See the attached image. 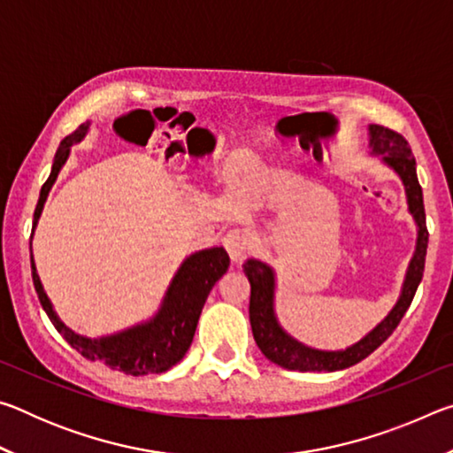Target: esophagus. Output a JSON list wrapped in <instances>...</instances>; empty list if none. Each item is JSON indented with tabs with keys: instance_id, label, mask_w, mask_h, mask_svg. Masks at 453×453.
I'll use <instances>...</instances> for the list:
<instances>
[{
	"instance_id": "obj_1",
	"label": "esophagus",
	"mask_w": 453,
	"mask_h": 453,
	"mask_svg": "<svg viewBox=\"0 0 453 453\" xmlns=\"http://www.w3.org/2000/svg\"><path fill=\"white\" fill-rule=\"evenodd\" d=\"M221 243H224V248L227 250V254L234 259V262H240V259H243L245 251L250 250V240L240 232V229H232V232H227L224 235V240H221Z\"/></svg>"
}]
</instances>
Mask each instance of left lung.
<instances>
[{"instance_id": "obj_1", "label": "left lung", "mask_w": 453, "mask_h": 453, "mask_svg": "<svg viewBox=\"0 0 453 453\" xmlns=\"http://www.w3.org/2000/svg\"><path fill=\"white\" fill-rule=\"evenodd\" d=\"M370 148L375 156H381L392 170L400 175L408 196L410 213L418 226V243L416 254H413L405 281L402 288V296L394 310L375 326L370 334L362 337L354 346L340 351H321L303 346L294 337H289L278 324L273 311V289H275V273L270 265L257 259H248L243 264V272L248 275L251 296H250V324L254 332V340L262 354L270 362L278 364L286 370L296 372H335L346 370L349 365L362 362L372 351L378 349L394 329L400 326L403 313L408 311L410 303L416 296V289L424 278L426 251H427V227H426V211H424V194L416 173V159L411 156L410 143L405 142L402 134L394 129L383 127L378 124L370 126Z\"/></svg>"}]
</instances>
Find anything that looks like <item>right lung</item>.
<instances>
[{
  "label": "right lung",
  "mask_w": 453,
  "mask_h": 453,
  "mask_svg": "<svg viewBox=\"0 0 453 453\" xmlns=\"http://www.w3.org/2000/svg\"><path fill=\"white\" fill-rule=\"evenodd\" d=\"M88 129L89 124H81L73 134L67 135L59 143L56 157H53L51 173L48 181L42 186L40 199H37L34 211V229L42 216L43 203L48 199L53 181L58 180L59 170L67 162V157H70V148L86 137ZM227 267L229 256L224 248L196 251V254H191L181 264L178 273L173 275L162 302V308L150 321L129 327L126 332L99 337V340H89V337L72 332L70 327L64 326V321H59L51 308V302L45 296L32 256V278L37 297H40L42 308L48 313V318L56 326L58 332L89 362H102L107 367H111V370L124 372L127 375L162 373L186 356L191 340H194L203 303L208 300L211 288L216 286V281L227 272Z\"/></svg>",
  "instance_id": "right-lung-1"
}]
</instances>
